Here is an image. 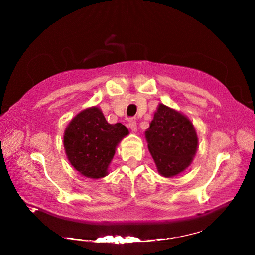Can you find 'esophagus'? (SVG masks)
I'll list each match as a JSON object with an SVG mask.
<instances>
[{"mask_svg":"<svg viewBox=\"0 0 255 255\" xmlns=\"http://www.w3.org/2000/svg\"><path fill=\"white\" fill-rule=\"evenodd\" d=\"M128 126H129V128H130V130L132 132L137 131V123L135 122V120H130V122H129V124H128Z\"/></svg>","mask_w":255,"mask_h":255,"instance_id":"obj_1","label":"esophagus"}]
</instances>
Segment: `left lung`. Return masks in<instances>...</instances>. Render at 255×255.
<instances>
[{
    "label": "left lung",
    "mask_w": 255,
    "mask_h": 255,
    "mask_svg": "<svg viewBox=\"0 0 255 255\" xmlns=\"http://www.w3.org/2000/svg\"><path fill=\"white\" fill-rule=\"evenodd\" d=\"M145 138L158 173L165 178L187 170L198 149L197 131L190 119L163 103H158Z\"/></svg>",
    "instance_id": "left-lung-1"
}]
</instances>
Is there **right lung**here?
Here are the masks:
<instances>
[{"mask_svg":"<svg viewBox=\"0 0 255 255\" xmlns=\"http://www.w3.org/2000/svg\"><path fill=\"white\" fill-rule=\"evenodd\" d=\"M129 133L123 124H109L97 106L79 112L64 131V148L72 166L90 179L105 178L118 144Z\"/></svg>","mask_w":255,"mask_h":255,"instance_id":"1","label":"right lung"}]
</instances>
